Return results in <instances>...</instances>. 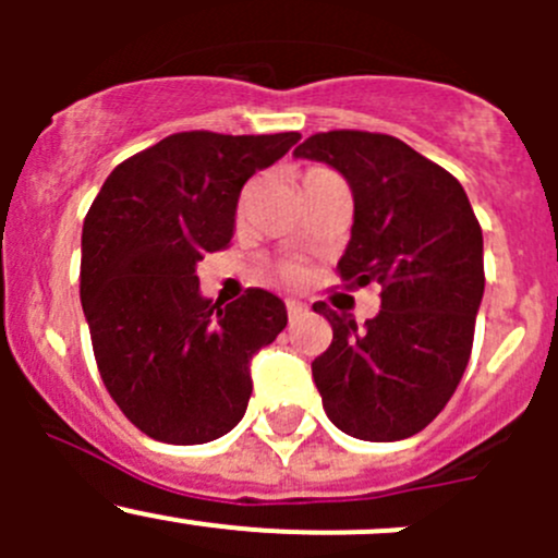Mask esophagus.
Listing matches in <instances>:
<instances>
[{
  "label": "esophagus",
  "mask_w": 558,
  "mask_h": 558,
  "mask_svg": "<svg viewBox=\"0 0 558 558\" xmlns=\"http://www.w3.org/2000/svg\"><path fill=\"white\" fill-rule=\"evenodd\" d=\"M286 313H289V320H300L302 315H307V305L296 300H286Z\"/></svg>",
  "instance_id": "esophagus-1"
}]
</instances>
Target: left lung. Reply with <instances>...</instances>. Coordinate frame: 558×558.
I'll list each match as a JSON object with an SVG mask.
<instances>
[{"label": "left lung", "mask_w": 558, "mask_h": 558, "mask_svg": "<svg viewBox=\"0 0 558 558\" xmlns=\"http://www.w3.org/2000/svg\"><path fill=\"white\" fill-rule=\"evenodd\" d=\"M294 156L348 180L353 227L337 272L380 286V313L364 326L313 305L331 324V345L313 362L326 415L359 440L418 435L470 362L486 286L481 223L459 180L391 134L320 132Z\"/></svg>", "instance_id": "1"}]
</instances>
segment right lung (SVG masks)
<instances>
[{"label":"right lung","instance_id":"add662e5","mask_svg":"<svg viewBox=\"0 0 558 558\" xmlns=\"http://www.w3.org/2000/svg\"><path fill=\"white\" fill-rule=\"evenodd\" d=\"M300 132H180L121 161L83 221L81 302L107 391L148 437L199 446L251 399V359L286 329V305L247 289L199 294L196 264L234 234L240 191Z\"/></svg>","mask_w":558,"mask_h":558}]
</instances>
